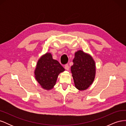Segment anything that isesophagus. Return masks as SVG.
<instances>
[{
    "mask_svg": "<svg viewBox=\"0 0 126 126\" xmlns=\"http://www.w3.org/2000/svg\"><path fill=\"white\" fill-rule=\"evenodd\" d=\"M64 68L67 70H69V66L68 65V64H66L65 66H64Z\"/></svg>",
    "mask_w": 126,
    "mask_h": 126,
    "instance_id": "esophagus-1",
    "label": "esophagus"
}]
</instances>
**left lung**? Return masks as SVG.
Returning a JSON list of instances; mask_svg holds the SVG:
<instances>
[{
  "mask_svg": "<svg viewBox=\"0 0 126 126\" xmlns=\"http://www.w3.org/2000/svg\"><path fill=\"white\" fill-rule=\"evenodd\" d=\"M74 64L71 67L76 87L79 90H84L94 81L95 77V63L90 55L81 50L75 53Z\"/></svg>",
  "mask_w": 126,
  "mask_h": 126,
  "instance_id": "obj_1",
  "label": "left lung"
}]
</instances>
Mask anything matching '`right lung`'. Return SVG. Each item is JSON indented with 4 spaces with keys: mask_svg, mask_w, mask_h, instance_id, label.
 I'll list each match as a JSON object with an SVG mask.
<instances>
[{
    "mask_svg": "<svg viewBox=\"0 0 126 126\" xmlns=\"http://www.w3.org/2000/svg\"><path fill=\"white\" fill-rule=\"evenodd\" d=\"M64 70L58 61L52 59L51 54L47 53L37 63L35 78L43 88L50 90L55 85L59 74Z\"/></svg>",
    "mask_w": 126,
    "mask_h": 126,
    "instance_id": "right-lung-1",
    "label": "right lung"
}]
</instances>
